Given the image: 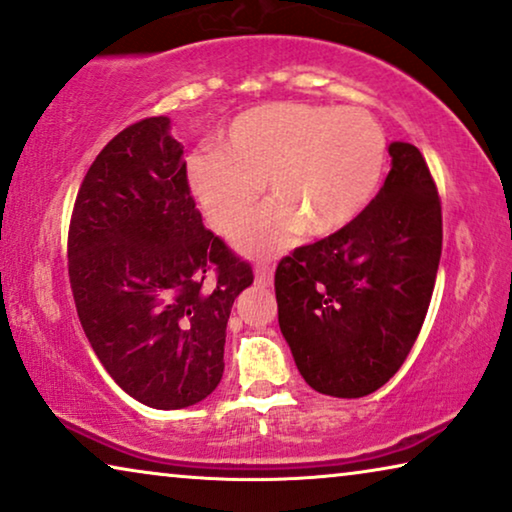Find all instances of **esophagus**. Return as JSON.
<instances>
[{
	"label": "esophagus",
	"instance_id": "34e87169",
	"mask_svg": "<svg viewBox=\"0 0 512 512\" xmlns=\"http://www.w3.org/2000/svg\"><path fill=\"white\" fill-rule=\"evenodd\" d=\"M254 275H256V284L258 286H270L272 284V268H270V265H265V263L256 265Z\"/></svg>",
	"mask_w": 512,
	"mask_h": 512
}]
</instances>
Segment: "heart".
Wrapping results in <instances>:
<instances>
[{"mask_svg": "<svg viewBox=\"0 0 512 512\" xmlns=\"http://www.w3.org/2000/svg\"><path fill=\"white\" fill-rule=\"evenodd\" d=\"M384 163L387 137L368 111L275 102L237 116L223 151L193 153L188 184L221 233H233L268 186L272 202L235 244L270 256L300 230L321 237L349 226L375 198Z\"/></svg>", "mask_w": 512, "mask_h": 512, "instance_id": "1", "label": "heart"}]
</instances>
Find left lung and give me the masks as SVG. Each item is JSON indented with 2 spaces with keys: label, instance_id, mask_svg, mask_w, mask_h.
Listing matches in <instances>:
<instances>
[{
  "label": "left lung",
  "instance_id": "8db88e82",
  "mask_svg": "<svg viewBox=\"0 0 512 512\" xmlns=\"http://www.w3.org/2000/svg\"><path fill=\"white\" fill-rule=\"evenodd\" d=\"M375 200L338 233L279 261V328L314 391L361 398L408 359L443 249L436 181L417 146L389 144Z\"/></svg>",
  "mask_w": 512,
  "mask_h": 512
}]
</instances>
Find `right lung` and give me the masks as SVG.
Here are the masks:
<instances>
[{"mask_svg":"<svg viewBox=\"0 0 512 512\" xmlns=\"http://www.w3.org/2000/svg\"><path fill=\"white\" fill-rule=\"evenodd\" d=\"M67 256L83 331L125 394L179 410L219 387L230 307L254 272L202 226L170 118L132 123L100 151Z\"/></svg>","mask_w":512,"mask_h":512,"instance_id":"right-lung-1","label":"right lung"}]
</instances>
